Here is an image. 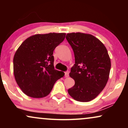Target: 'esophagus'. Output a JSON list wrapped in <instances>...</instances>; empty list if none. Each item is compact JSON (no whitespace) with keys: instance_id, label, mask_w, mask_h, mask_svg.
<instances>
[{"instance_id":"obj_1","label":"esophagus","mask_w":128,"mask_h":128,"mask_svg":"<svg viewBox=\"0 0 128 128\" xmlns=\"http://www.w3.org/2000/svg\"><path fill=\"white\" fill-rule=\"evenodd\" d=\"M69 72L68 71L64 72V76H65V78H68V77H69Z\"/></svg>"}]
</instances>
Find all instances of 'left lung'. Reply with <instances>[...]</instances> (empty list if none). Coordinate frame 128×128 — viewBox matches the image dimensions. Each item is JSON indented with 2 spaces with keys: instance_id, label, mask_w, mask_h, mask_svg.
Masks as SVG:
<instances>
[{
  "instance_id": "1",
  "label": "left lung",
  "mask_w": 128,
  "mask_h": 128,
  "mask_svg": "<svg viewBox=\"0 0 128 128\" xmlns=\"http://www.w3.org/2000/svg\"><path fill=\"white\" fill-rule=\"evenodd\" d=\"M66 38L75 58V64L69 73L75 84L68 90V93L75 100L88 102L97 97L106 87L111 59L105 45L92 34L68 33Z\"/></svg>"
}]
</instances>
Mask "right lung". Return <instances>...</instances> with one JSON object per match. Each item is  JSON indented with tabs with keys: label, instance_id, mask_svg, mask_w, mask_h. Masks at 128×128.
I'll use <instances>...</instances> for the list:
<instances>
[{
	"label": "right lung",
	"instance_id": "obj_1",
	"mask_svg": "<svg viewBox=\"0 0 128 128\" xmlns=\"http://www.w3.org/2000/svg\"><path fill=\"white\" fill-rule=\"evenodd\" d=\"M66 33L36 34L18 47L13 58V72L21 90L29 97H45L64 73L54 69L53 52Z\"/></svg>",
	"mask_w": 128,
	"mask_h": 128
}]
</instances>
